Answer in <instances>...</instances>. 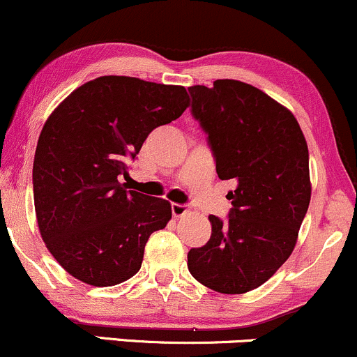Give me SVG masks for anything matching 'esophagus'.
Here are the masks:
<instances>
[{
	"mask_svg": "<svg viewBox=\"0 0 357 357\" xmlns=\"http://www.w3.org/2000/svg\"><path fill=\"white\" fill-rule=\"evenodd\" d=\"M188 211H190V208H188V205L185 204H172V213H174V217L185 215Z\"/></svg>",
	"mask_w": 357,
	"mask_h": 357,
	"instance_id": "1",
	"label": "esophagus"
}]
</instances>
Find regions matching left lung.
Here are the masks:
<instances>
[{"mask_svg":"<svg viewBox=\"0 0 357 357\" xmlns=\"http://www.w3.org/2000/svg\"><path fill=\"white\" fill-rule=\"evenodd\" d=\"M188 93L217 175L237 185L227 194L229 219L208 217L212 236L190 249L188 271L212 291L244 294L269 280L294 250L311 202L307 144L294 115L252 85L217 79Z\"/></svg>","mask_w":357,"mask_h":357,"instance_id":"obj_1","label":"left lung"}]
</instances>
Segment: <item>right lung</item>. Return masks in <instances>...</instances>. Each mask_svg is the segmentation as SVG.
Masks as SVG:
<instances>
[{
	"label": "right lung",
	"instance_id": "add662e5",
	"mask_svg": "<svg viewBox=\"0 0 357 357\" xmlns=\"http://www.w3.org/2000/svg\"><path fill=\"white\" fill-rule=\"evenodd\" d=\"M187 107L183 86L110 75L77 88L46 120L33 162L36 220L75 279L108 287L140 269L146 241L165 227L172 207L127 190L119 177L149 133Z\"/></svg>",
	"mask_w": 357,
	"mask_h": 357
}]
</instances>
